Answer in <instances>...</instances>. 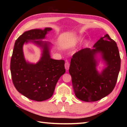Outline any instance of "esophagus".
Segmentation results:
<instances>
[{
  "instance_id": "34e87169",
  "label": "esophagus",
  "mask_w": 127,
  "mask_h": 127,
  "mask_svg": "<svg viewBox=\"0 0 127 127\" xmlns=\"http://www.w3.org/2000/svg\"><path fill=\"white\" fill-rule=\"evenodd\" d=\"M69 66H70V64L69 62H66V63H65V68L66 70H67L69 69Z\"/></svg>"
}]
</instances>
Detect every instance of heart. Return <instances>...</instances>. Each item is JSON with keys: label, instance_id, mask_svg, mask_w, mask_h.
<instances>
[{"label": "heart", "instance_id": "heart-1", "mask_svg": "<svg viewBox=\"0 0 127 127\" xmlns=\"http://www.w3.org/2000/svg\"><path fill=\"white\" fill-rule=\"evenodd\" d=\"M77 40H78V41H80V40H81V38H79V39H77Z\"/></svg>", "mask_w": 127, "mask_h": 127}]
</instances>
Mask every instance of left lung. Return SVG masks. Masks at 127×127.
Returning <instances> with one entry per match:
<instances>
[{
  "label": "left lung",
  "instance_id": "left-lung-1",
  "mask_svg": "<svg viewBox=\"0 0 127 127\" xmlns=\"http://www.w3.org/2000/svg\"><path fill=\"white\" fill-rule=\"evenodd\" d=\"M93 47L83 48L75 53L71 59L69 70L75 95L86 102L99 100L112 92L121 67L117 44L108 34L101 37ZM97 53L102 54L107 65L101 74L96 69Z\"/></svg>",
  "mask_w": 127,
  "mask_h": 127
}]
</instances>
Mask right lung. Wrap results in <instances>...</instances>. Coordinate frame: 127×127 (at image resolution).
<instances>
[{"label":"right lung","instance_id":"add662e5","mask_svg":"<svg viewBox=\"0 0 127 127\" xmlns=\"http://www.w3.org/2000/svg\"><path fill=\"white\" fill-rule=\"evenodd\" d=\"M50 28L32 29L25 32L16 40L11 59L10 70L13 84L16 90L29 99L42 101L52 96L59 78L65 72L64 60L51 58L49 43L35 40L43 39ZM29 40L43 48L42 57L35 64L26 62L23 45Z\"/></svg>","mask_w":127,"mask_h":127}]
</instances>
